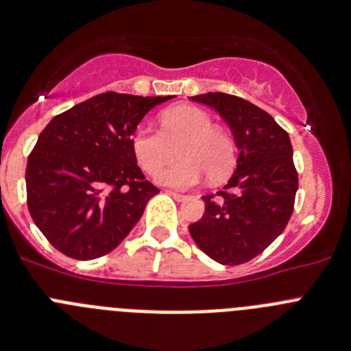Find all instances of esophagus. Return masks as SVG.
Listing matches in <instances>:
<instances>
[{
	"mask_svg": "<svg viewBox=\"0 0 351 351\" xmlns=\"http://www.w3.org/2000/svg\"><path fill=\"white\" fill-rule=\"evenodd\" d=\"M166 194H169V195H171V197H175L176 201H185V199H187V195L178 194V192H175V191H166Z\"/></svg>",
	"mask_w": 351,
	"mask_h": 351,
	"instance_id": "34e87169",
	"label": "esophagus"
}]
</instances>
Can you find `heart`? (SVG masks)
I'll use <instances>...</instances> for the list:
<instances>
[{"label": "heart", "instance_id": "heart-1", "mask_svg": "<svg viewBox=\"0 0 351 351\" xmlns=\"http://www.w3.org/2000/svg\"><path fill=\"white\" fill-rule=\"evenodd\" d=\"M160 125L162 131L141 124L131 134L132 154L147 173H156L179 145L180 159L156 175L159 185L191 189L206 175L213 182L229 175L234 166V143L226 131L211 125L206 112L195 106H175L160 115Z\"/></svg>", "mask_w": 351, "mask_h": 351}]
</instances>
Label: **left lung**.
Listing matches in <instances>:
<instances>
[{
    "label": "left lung",
    "instance_id": "left-lung-1",
    "mask_svg": "<svg viewBox=\"0 0 351 351\" xmlns=\"http://www.w3.org/2000/svg\"><path fill=\"white\" fill-rule=\"evenodd\" d=\"M192 101L220 113L239 154L226 187L203 195V219L189 230L208 257L238 266L266 250L292 217L299 187L292 143L269 113L243 97L208 93Z\"/></svg>",
    "mask_w": 351,
    "mask_h": 351
}]
</instances>
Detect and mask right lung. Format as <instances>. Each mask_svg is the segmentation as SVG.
<instances>
[{"label":"right lung","mask_w":351,"mask_h":351,"mask_svg":"<svg viewBox=\"0 0 351 351\" xmlns=\"http://www.w3.org/2000/svg\"><path fill=\"white\" fill-rule=\"evenodd\" d=\"M175 96L105 93L53 117L26 169L27 208L59 252L78 261L110 254L159 189L145 180L131 134L154 106Z\"/></svg>","instance_id":"add662e5"}]
</instances>
